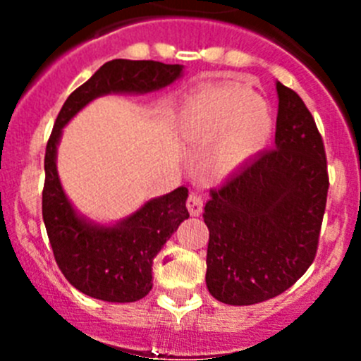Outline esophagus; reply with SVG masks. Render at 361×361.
<instances>
[{"instance_id":"1","label":"esophagus","mask_w":361,"mask_h":361,"mask_svg":"<svg viewBox=\"0 0 361 361\" xmlns=\"http://www.w3.org/2000/svg\"><path fill=\"white\" fill-rule=\"evenodd\" d=\"M186 206L191 216H199L202 213V199L197 193H190V197L186 200Z\"/></svg>"}]
</instances>
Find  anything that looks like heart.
Masks as SVG:
<instances>
[{"mask_svg": "<svg viewBox=\"0 0 361 361\" xmlns=\"http://www.w3.org/2000/svg\"><path fill=\"white\" fill-rule=\"evenodd\" d=\"M184 141L209 146V166L219 175L237 173L269 145L275 117L266 101L238 82L206 86L184 99L177 114Z\"/></svg>", "mask_w": 361, "mask_h": 361, "instance_id": "1", "label": "heart"}]
</instances>
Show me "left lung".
<instances>
[{"label":"left lung","mask_w":361,"mask_h":361,"mask_svg":"<svg viewBox=\"0 0 361 361\" xmlns=\"http://www.w3.org/2000/svg\"><path fill=\"white\" fill-rule=\"evenodd\" d=\"M275 149H266L204 208L209 229L206 286L222 304L275 298L314 260L329 177L324 141L296 92L276 81Z\"/></svg>","instance_id":"1"}]
</instances>
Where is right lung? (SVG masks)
<instances>
[{
    "mask_svg": "<svg viewBox=\"0 0 361 361\" xmlns=\"http://www.w3.org/2000/svg\"><path fill=\"white\" fill-rule=\"evenodd\" d=\"M183 65L114 59L104 63L63 104L44 153L43 220L56 262L65 279L92 298L137 302L153 288L152 264L166 240L190 216L188 188L180 186L142 204L116 224L81 215L66 197L57 173L63 128L94 99L108 94H148L183 78Z\"/></svg>",
    "mask_w": 361,
    "mask_h": 361,
    "instance_id": "right-lung-1",
    "label": "right lung"
}]
</instances>
